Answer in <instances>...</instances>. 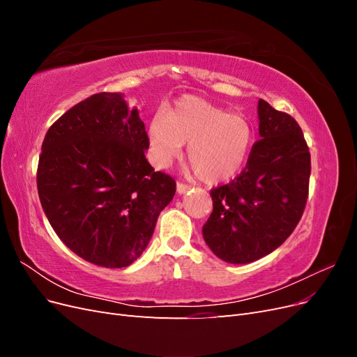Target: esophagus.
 <instances>
[{
	"label": "esophagus",
	"mask_w": 357,
	"mask_h": 357,
	"mask_svg": "<svg viewBox=\"0 0 357 357\" xmlns=\"http://www.w3.org/2000/svg\"><path fill=\"white\" fill-rule=\"evenodd\" d=\"M190 189V186L189 185H185V183H177V193H180V195H181V193H185V192H188Z\"/></svg>",
	"instance_id": "34e87169"
}]
</instances>
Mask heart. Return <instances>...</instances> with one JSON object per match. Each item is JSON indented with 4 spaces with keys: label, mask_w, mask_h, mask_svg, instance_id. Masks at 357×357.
<instances>
[{
    "label": "heart",
    "mask_w": 357,
    "mask_h": 357,
    "mask_svg": "<svg viewBox=\"0 0 357 357\" xmlns=\"http://www.w3.org/2000/svg\"><path fill=\"white\" fill-rule=\"evenodd\" d=\"M149 138L158 165L165 167L188 144V159L205 183H222L238 172L250 152L253 132L247 119L229 114L198 96H181L167 116H153Z\"/></svg>",
    "instance_id": "heart-1"
}]
</instances>
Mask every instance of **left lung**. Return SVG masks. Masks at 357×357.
<instances>
[{
    "label": "left lung",
    "instance_id": "1",
    "mask_svg": "<svg viewBox=\"0 0 357 357\" xmlns=\"http://www.w3.org/2000/svg\"><path fill=\"white\" fill-rule=\"evenodd\" d=\"M259 135L247 165L211 189L213 211L202 226L211 252L228 264H250L282 245L304 213L310 150L294 117L259 100Z\"/></svg>",
    "mask_w": 357,
    "mask_h": 357
}]
</instances>
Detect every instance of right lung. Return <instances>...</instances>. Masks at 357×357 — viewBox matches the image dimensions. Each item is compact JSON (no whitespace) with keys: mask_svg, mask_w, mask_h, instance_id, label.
I'll return each mask as SVG.
<instances>
[{"mask_svg":"<svg viewBox=\"0 0 357 357\" xmlns=\"http://www.w3.org/2000/svg\"><path fill=\"white\" fill-rule=\"evenodd\" d=\"M138 110L101 92L53 123L41 146L37 188L53 231L91 264L123 268L142 256L176 181L155 171Z\"/></svg>","mask_w":357,"mask_h":357,"instance_id":"1","label":"right lung"}]
</instances>
